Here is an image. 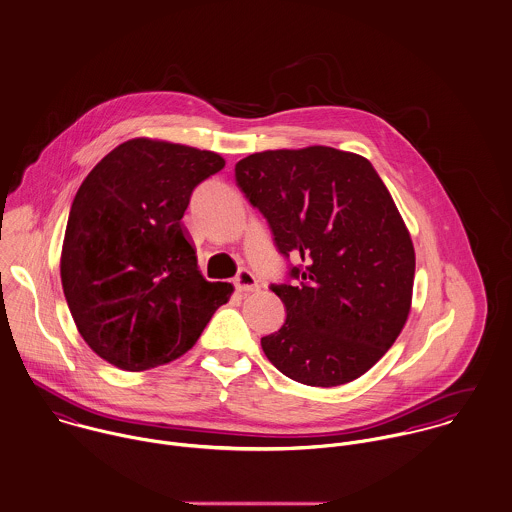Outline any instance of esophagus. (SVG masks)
<instances>
[{
    "label": "esophagus",
    "instance_id": "1",
    "mask_svg": "<svg viewBox=\"0 0 512 512\" xmlns=\"http://www.w3.org/2000/svg\"><path fill=\"white\" fill-rule=\"evenodd\" d=\"M234 286L238 292H256L258 290V280L250 270H240L234 278Z\"/></svg>",
    "mask_w": 512,
    "mask_h": 512
}]
</instances>
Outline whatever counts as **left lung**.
<instances>
[{
    "instance_id": "obj_1",
    "label": "left lung",
    "mask_w": 512,
    "mask_h": 512,
    "mask_svg": "<svg viewBox=\"0 0 512 512\" xmlns=\"http://www.w3.org/2000/svg\"><path fill=\"white\" fill-rule=\"evenodd\" d=\"M234 173L280 254L301 260L295 282L270 286L288 317L262 337L268 361L307 386L363 376L412 305L414 244L386 185L363 155L327 146L252 153Z\"/></svg>"
}]
</instances>
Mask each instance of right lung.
Wrapping results in <instances>:
<instances>
[{"label":"right lung","mask_w":512,"mask_h":512,"mask_svg":"<svg viewBox=\"0 0 512 512\" xmlns=\"http://www.w3.org/2000/svg\"><path fill=\"white\" fill-rule=\"evenodd\" d=\"M215 151L136 138L76 191L61 282L78 333L110 365L140 372L185 355L232 286L207 282L181 219L219 173Z\"/></svg>","instance_id":"right-lung-1"}]
</instances>
